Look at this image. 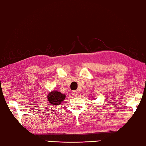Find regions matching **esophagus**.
I'll return each mask as SVG.
<instances>
[{"label":"esophagus","mask_w":146,"mask_h":146,"mask_svg":"<svg viewBox=\"0 0 146 146\" xmlns=\"http://www.w3.org/2000/svg\"><path fill=\"white\" fill-rule=\"evenodd\" d=\"M72 94L74 96H75V97H77V96H78V92H77L76 90H73L72 92Z\"/></svg>","instance_id":"esophagus-1"}]
</instances>
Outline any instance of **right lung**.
<instances>
[{
  "instance_id": "right-lung-1",
  "label": "right lung",
  "mask_w": 146,
  "mask_h": 146,
  "mask_svg": "<svg viewBox=\"0 0 146 146\" xmlns=\"http://www.w3.org/2000/svg\"><path fill=\"white\" fill-rule=\"evenodd\" d=\"M49 102L52 105H60L65 98V95L58 91H52L48 95Z\"/></svg>"
}]
</instances>
